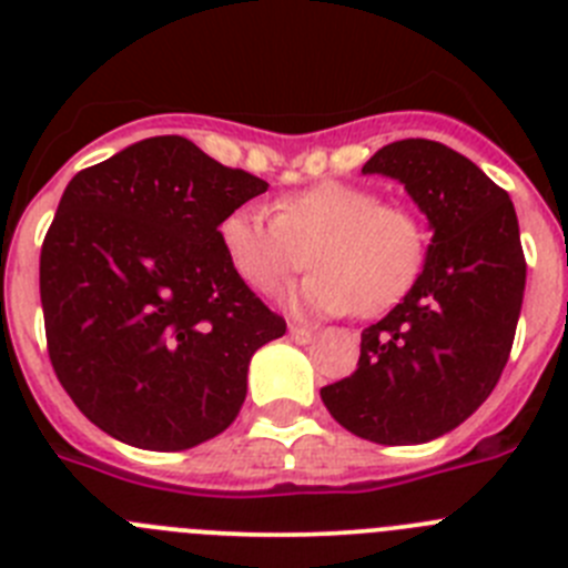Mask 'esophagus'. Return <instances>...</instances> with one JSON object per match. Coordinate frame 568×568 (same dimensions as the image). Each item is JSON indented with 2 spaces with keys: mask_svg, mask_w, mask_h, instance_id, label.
<instances>
[{
  "mask_svg": "<svg viewBox=\"0 0 568 568\" xmlns=\"http://www.w3.org/2000/svg\"><path fill=\"white\" fill-rule=\"evenodd\" d=\"M290 338H293L295 344H310V341H313V329L298 327V324H290Z\"/></svg>",
  "mask_w": 568,
  "mask_h": 568,
  "instance_id": "obj_1",
  "label": "esophagus"
}]
</instances>
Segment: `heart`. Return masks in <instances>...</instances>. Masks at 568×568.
<instances>
[{"mask_svg":"<svg viewBox=\"0 0 568 568\" xmlns=\"http://www.w3.org/2000/svg\"><path fill=\"white\" fill-rule=\"evenodd\" d=\"M230 267L255 293H275L310 261L290 304L304 313L378 315L413 287L426 253L424 222L361 184L321 182L278 195L273 215L235 207L219 224Z\"/></svg>","mask_w":568,"mask_h":568,"instance_id":"1","label":"heart"}]
</instances>
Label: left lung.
<instances>
[{"instance_id":"8db88e82","label":"left lung","mask_w":568,"mask_h":568,"mask_svg":"<svg viewBox=\"0 0 568 568\" xmlns=\"http://www.w3.org/2000/svg\"><path fill=\"white\" fill-rule=\"evenodd\" d=\"M361 173L404 184L433 244L404 301L361 333L358 369L321 400L358 438L426 444L464 424L509 361L526 287L518 215L478 164L429 139L386 144Z\"/></svg>"}]
</instances>
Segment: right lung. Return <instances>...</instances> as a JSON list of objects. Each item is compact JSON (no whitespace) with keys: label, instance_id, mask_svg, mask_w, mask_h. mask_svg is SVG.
<instances>
[{"label":"right lung","instance_id":"add662e5","mask_svg":"<svg viewBox=\"0 0 568 568\" xmlns=\"http://www.w3.org/2000/svg\"><path fill=\"white\" fill-rule=\"evenodd\" d=\"M264 190L182 135L130 144L64 187L39 258L48 353L110 438L179 453L235 420L250 358L287 333L219 241Z\"/></svg>","mask_w":568,"mask_h":568}]
</instances>
